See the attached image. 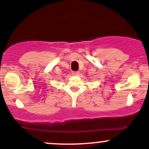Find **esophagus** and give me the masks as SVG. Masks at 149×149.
Wrapping results in <instances>:
<instances>
[{
  "mask_svg": "<svg viewBox=\"0 0 149 149\" xmlns=\"http://www.w3.org/2000/svg\"><path fill=\"white\" fill-rule=\"evenodd\" d=\"M79 74V72L78 71H77V72H72V74L73 75H78Z\"/></svg>",
  "mask_w": 149,
  "mask_h": 149,
  "instance_id": "34e87169",
  "label": "esophagus"
}]
</instances>
